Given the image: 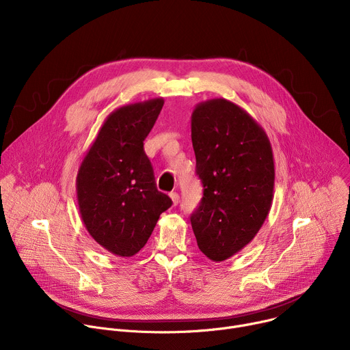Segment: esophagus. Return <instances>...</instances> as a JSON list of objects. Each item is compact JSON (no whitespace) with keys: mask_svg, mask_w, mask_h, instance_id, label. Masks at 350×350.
<instances>
[{"mask_svg":"<svg viewBox=\"0 0 350 350\" xmlns=\"http://www.w3.org/2000/svg\"><path fill=\"white\" fill-rule=\"evenodd\" d=\"M170 198H172V202H173L174 206L180 202V195H178L177 192H172V193H170Z\"/></svg>","mask_w":350,"mask_h":350,"instance_id":"1","label":"esophagus"}]
</instances>
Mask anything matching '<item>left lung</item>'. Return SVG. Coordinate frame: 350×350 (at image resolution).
Returning a JSON list of instances; mask_svg holds the SVG:
<instances>
[{"label":"left lung","instance_id":"obj_1","mask_svg":"<svg viewBox=\"0 0 350 350\" xmlns=\"http://www.w3.org/2000/svg\"><path fill=\"white\" fill-rule=\"evenodd\" d=\"M196 176L204 196L191 215L199 249L223 262L251 242L273 202L274 158L260 124L224 98L198 104L191 116Z\"/></svg>","mask_w":350,"mask_h":350}]
</instances>
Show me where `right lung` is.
Wrapping results in <instances>:
<instances>
[{
  "label": "right lung",
  "mask_w": 350,
  "mask_h": 350,
  "mask_svg": "<svg viewBox=\"0 0 350 350\" xmlns=\"http://www.w3.org/2000/svg\"><path fill=\"white\" fill-rule=\"evenodd\" d=\"M163 104V98H154L113 111L77 172L81 220L90 235L116 256H134L172 206V199L158 191L144 152V139Z\"/></svg>",
  "instance_id": "obj_1"
}]
</instances>
